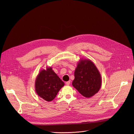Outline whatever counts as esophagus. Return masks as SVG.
Returning a JSON list of instances; mask_svg holds the SVG:
<instances>
[{"label": "esophagus", "mask_w": 134, "mask_h": 134, "mask_svg": "<svg viewBox=\"0 0 134 134\" xmlns=\"http://www.w3.org/2000/svg\"><path fill=\"white\" fill-rule=\"evenodd\" d=\"M70 84V81H67L66 82V85H67V86H69Z\"/></svg>", "instance_id": "obj_1"}]
</instances>
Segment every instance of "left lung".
<instances>
[{
    "label": "left lung",
    "instance_id": "8db88e82",
    "mask_svg": "<svg viewBox=\"0 0 134 134\" xmlns=\"http://www.w3.org/2000/svg\"><path fill=\"white\" fill-rule=\"evenodd\" d=\"M74 75L72 85L83 97L90 98L99 91L102 83L101 74L90 59H80Z\"/></svg>",
    "mask_w": 134,
    "mask_h": 134
}]
</instances>
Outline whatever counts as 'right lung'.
I'll use <instances>...</instances> for the list:
<instances>
[{
  "label": "right lung",
  "instance_id": "right-lung-1",
  "mask_svg": "<svg viewBox=\"0 0 134 134\" xmlns=\"http://www.w3.org/2000/svg\"><path fill=\"white\" fill-rule=\"evenodd\" d=\"M64 86L52 67L42 69L35 80V92L37 95L47 101H52L60 89Z\"/></svg>",
  "mask_w": 134,
  "mask_h": 134
}]
</instances>
